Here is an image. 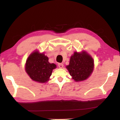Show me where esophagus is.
Instances as JSON below:
<instances>
[{
	"instance_id": "esophagus-1",
	"label": "esophagus",
	"mask_w": 120,
	"mask_h": 120,
	"mask_svg": "<svg viewBox=\"0 0 120 120\" xmlns=\"http://www.w3.org/2000/svg\"><path fill=\"white\" fill-rule=\"evenodd\" d=\"M58 67H59V68H62L64 66V64H63V63H58Z\"/></svg>"
}]
</instances>
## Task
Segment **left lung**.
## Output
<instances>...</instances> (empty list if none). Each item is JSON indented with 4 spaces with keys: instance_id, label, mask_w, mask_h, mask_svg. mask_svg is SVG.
Segmentation results:
<instances>
[{
    "instance_id": "1",
    "label": "left lung",
    "mask_w": 120,
    "mask_h": 120,
    "mask_svg": "<svg viewBox=\"0 0 120 120\" xmlns=\"http://www.w3.org/2000/svg\"><path fill=\"white\" fill-rule=\"evenodd\" d=\"M94 60L85 51L75 52L71 55L69 65L66 66L71 76L75 81L87 79L94 70Z\"/></svg>"
}]
</instances>
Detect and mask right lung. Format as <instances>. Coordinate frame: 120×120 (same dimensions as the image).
<instances>
[{
  "instance_id": "right-lung-1",
  "label": "right lung",
  "mask_w": 120,
  "mask_h": 120,
  "mask_svg": "<svg viewBox=\"0 0 120 120\" xmlns=\"http://www.w3.org/2000/svg\"><path fill=\"white\" fill-rule=\"evenodd\" d=\"M49 58L44 53L36 51L29 56L25 64V70L31 79L40 83L49 80L53 69L56 67L54 64L49 62Z\"/></svg>"
}]
</instances>
